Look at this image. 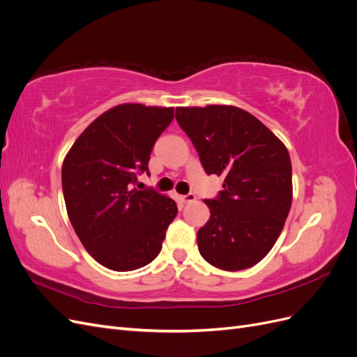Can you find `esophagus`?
<instances>
[{
  "label": "esophagus",
  "instance_id": "obj_1",
  "mask_svg": "<svg viewBox=\"0 0 357 357\" xmlns=\"http://www.w3.org/2000/svg\"><path fill=\"white\" fill-rule=\"evenodd\" d=\"M195 198H197V197H195V193H188V195H181V197H178V199H180L183 204L190 202V201H193Z\"/></svg>",
  "mask_w": 357,
  "mask_h": 357
}]
</instances>
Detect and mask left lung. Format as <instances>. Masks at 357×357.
Segmentation results:
<instances>
[{"label":"left lung","instance_id":"8db88e82","mask_svg":"<svg viewBox=\"0 0 357 357\" xmlns=\"http://www.w3.org/2000/svg\"><path fill=\"white\" fill-rule=\"evenodd\" d=\"M176 119L205 172L225 177L218 198L204 199L211 215L197 235L201 256L225 271L256 265L282 234L291 205L286 146L234 105L178 107Z\"/></svg>","mask_w":357,"mask_h":357}]
</instances>
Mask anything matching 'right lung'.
Returning a JSON list of instances; mask_svg holds the SVG:
<instances>
[{
    "instance_id": "obj_1",
    "label": "right lung",
    "mask_w": 357,
    "mask_h": 357,
    "mask_svg": "<svg viewBox=\"0 0 357 357\" xmlns=\"http://www.w3.org/2000/svg\"><path fill=\"white\" fill-rule=\"evenodd\" d=\"M172 107L121 104L84 129L62 164V190L73 228L86 250L113 271H134L159 255L177 204L138 190Z\"/></svg>"
}]
</instances>
